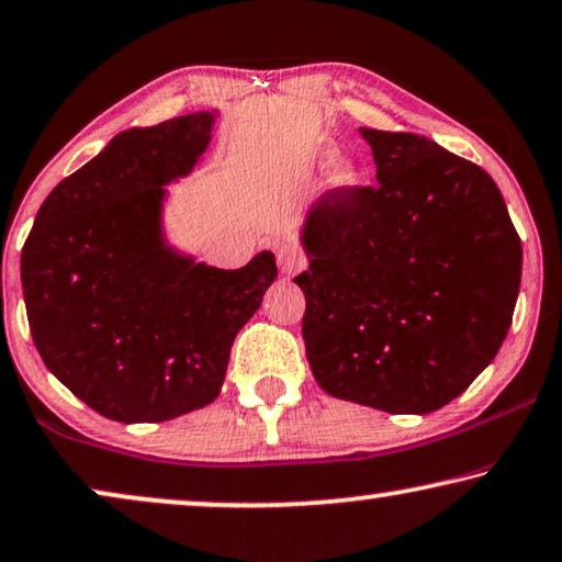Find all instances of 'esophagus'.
Wrapping results in <instances>:
<instances>
[{
  "mask_svg": "<svg viewBox=\"0 0 562 562\" xmlns=\"http://www.w3.org/2000/svg\"><path fill=\"white\" fill-rule=\"evenodd\" d=\"M274 255H278V265L282 274H295L297 270H303L305 259L295 247H290V244H280V247L274 249Z\"/></svg>",
  "mask_w": 562,
  "mask_h": 562,
  "instance_id": "esophagus-1",
  "label": "esophagus"
}]
</instances>
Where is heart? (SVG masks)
I'll list each match as a JSON object with an SVG mask.
<instances>
[{"label":"heart","instance_id":"heart-1","mask_svg":"<svg viewBox=\"0 0 562 562\" xmlns=\"http://www.w3.org/2000/svg\"><path fill=\"white\" fill-rule=\"evenodd\" d=\"M341 161V153H338V149L334 147V145H326L321 149V155H318V168L321 170H336V180L338 183H351L353 180V170H351V165L349 162H342L341 166H338L337 162Z\"/></svg>","mask_w":562,"mask_h":562}]
</instances>
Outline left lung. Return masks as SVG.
Segmentation results:
<instances>
[{
    "mask_svg": "<svg viewBox=\"0 0 562 562\" xmlns=\"http://www.w3.org/2000/svg\"><path fill=\"white\" fill-rule=\"evenodd\" d=\"M374 188L307 209L303 338L330 397L425 415L465 392L512 326L521 241L479 165L423 134L361 130Z\"/></svg>",
    "mask_w": 562,
    "mask_h": 562,
    "instance_id": "obj_1",
    "label": "left lung"
}]
</instances>
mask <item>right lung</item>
Masks as SVG:
<instances>
[{"mask_svg": "<svg viewBox=\"0 0 562 562\" xmlns=\"http://www.w3.org/2000/svg\"><path fill=\"white\" fill-rule=\"evenodd\" d=\"M218 112L132 126L60 180L20 259L45 367L99 415L162 423L211 405L244 323L278 278L272 251L218 270L165 228L168 186L211 145Z\"/></svg>", "mask_w": 562, "mask_h": 562, "instance_id": "right-lung-1", "label": "right lung"}]
</instances>
